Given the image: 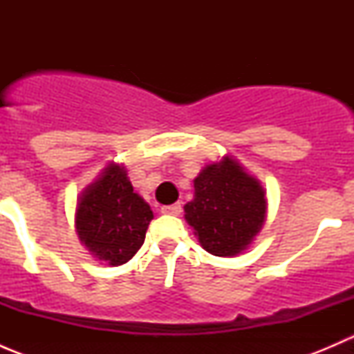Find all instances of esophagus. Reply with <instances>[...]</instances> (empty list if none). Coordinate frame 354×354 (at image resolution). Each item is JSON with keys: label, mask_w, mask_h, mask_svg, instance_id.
<instances>
[{"label": "esophagus", "mask_w": 354, "mask_h": 354, "mask_svg": "<svg viewBox=\"0 0 354 354\" xmlns=\"http://www.w3.org/2000/svg\"><path fill=\"white\" fill-rule=\"evenodd\" d=\"M160 212L166 216H180L181 214V203H173V205H162Z\"/></svg>", "instance_id": "1"}]
</instances>
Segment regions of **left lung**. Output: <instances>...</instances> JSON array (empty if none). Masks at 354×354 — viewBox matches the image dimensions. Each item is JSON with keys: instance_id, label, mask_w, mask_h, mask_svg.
I'll return each mask as SVG.
<instances>
[{"instance_id": "obj_1", "label": "left lung", "mask_w": 354, "mask_h": 354, "mask_svg": "<svg viewBox=\"0 0 354 354\" xmlns=\"http://www.w3.org/2000/svg\"><path fill=\"white\" fill-rule=\"evenodd\" d=\"M185 219L205 252L236 257L253 243L267 219L266 190L231 156L205 164L194 180Z\"/></svg>"}]
</instances>
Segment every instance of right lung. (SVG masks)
Here are the masks:
<instances>
[{"label":"right lung","instance_id":"add662e5","mask_svg":"<svg viewBox=\"0 0 354 354\" xmlns=\"http://www.w3.org/2000/svg\"><path fill=\"white\" fill-rule=\"evenodd\" d=\"M152 219L151 205L135 194L123 164H106L77 198L78 240L99 262L111 267L131 260L144 245Z\"/></svg>","mask_w":354,"mask_h":354}]
</instances>
